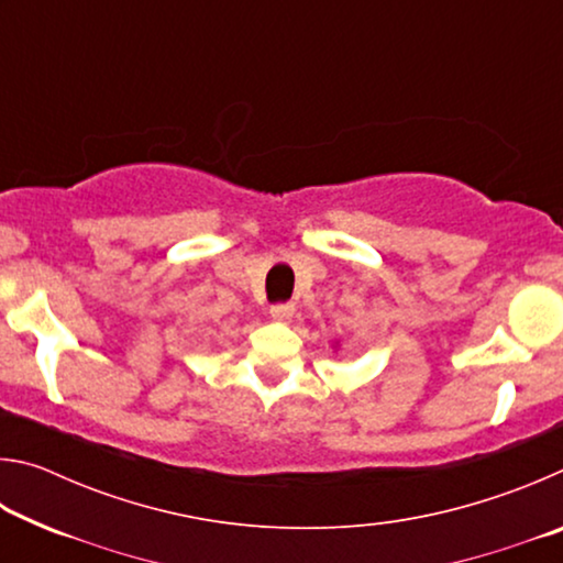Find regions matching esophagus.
I'll use <instances>...</instances> for the list:
<instances>
[{
  "mask_svg": "<svg viewBox=\"0 0 563 563\" xmlns=\"http://www.w3.org/2000/svg\"><path fill=\"white\" fill-rule=\"evenodd\" d=\"M271 316L278 320V322H285V325H288V322L295 318V305L292 302H280V305H273L271 308Z\"/></svg>",
  "mask_w": 563,
  "mask_h": 563,
  "instance_id": "obj_1",
  "label": "esophagus"
}]
</instances>
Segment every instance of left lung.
I'll return each instance as SVG.
<instances>
[{"label":"left lung","mask_w":563,"mask_h":563,"mask_svg":"<svg viewBox=\"0 0 563 563\" xmlns=\"http://www.w3.org/2000/svg\"><path fill=\"white\" fill-rule=\"evenodd\" d=\"M335 350H338V342H335Z\"/></svg>","instance_id":"1"}]
</instances>
